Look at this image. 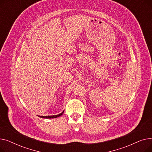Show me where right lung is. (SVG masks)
<instances>
[{
  "label": "right lung",
  "instance_id": "1",
  "mask_svg": "<svg viewBox=\"0 0 152 152\" xmlns=\"http://www.w3.org/2000/svg\"><path fill=\"white\" fill-rule=\"evenodd\" d=\"M64 113V111L63 112H61V113L57 115H52V116H38L40 118H46V119H50V118H58L60 116H61L63 115V113Z\"/></svg>",
  "mask_w": 152,
  "mask_h": 152
}]
</instances>
